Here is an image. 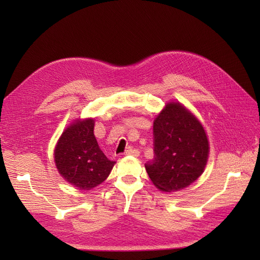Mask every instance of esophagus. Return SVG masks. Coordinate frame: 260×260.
I'll list each match as a JSON object with an SVG mask.
<instances>
[{
  "label": "esophagus",
  "instance_id": "1",
  "mask_svg": "<svg viewBox=\"0 0 260 260\" xmlns=\"http://www.w3.org/2000/svg\"><path fill=\"white\" fill-rule=\"evenodd\" d=\"M126 155H134V156H139L140 155V151L136 150V148H128V150H126L125 152Z\"/></svg>",
  "mask_w": 260,
  "mask_h": 260
}]
</instances>
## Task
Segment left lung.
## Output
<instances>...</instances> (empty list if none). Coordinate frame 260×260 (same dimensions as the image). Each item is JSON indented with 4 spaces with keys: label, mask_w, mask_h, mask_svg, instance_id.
Wrapping results in <instances>:
<instances>
[{
    "label": "left lung",
    "mask_w": 260,
    "mask_h": 260,
    "mask_svg": "<svg viewBox=\"0 0 260 260\" xmlns=\"http://www.w3.org/2000/svg\"><path fill=\"white\" fill-rule=\"evenodd\" d=\"M153 145L154 158L145 168L157 189L178 191L202 174L209 154L206 132L182 105L168 104L154 120Z\"/></svg>",
    "instance_id": "obj_1"
}]
</instances>
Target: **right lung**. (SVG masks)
I'll return each instance as SVG.
<instances>
[{
	"mask_svg": "<svg viewBox=\"0 0 260 260\" xmlns=\"http://www.w3.org/2000/svg\"><path fill=\"white\" fill-rule=\"evenodd\" d=\"M93 126V119L77 120L63 132L54 150L59 173L80 190L103 183L115 164L99 147Z\"/></svg>",
	"mask_w": 260,
	"mask_h": 260,
	"instance_id": "obj_1",
	"label": "right lung"
}]
</instances>
